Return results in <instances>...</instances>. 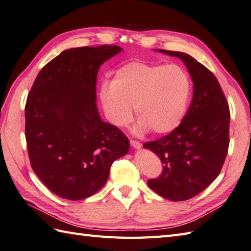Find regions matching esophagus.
<instances>
[{"label": "esophagus", "instance_id": "1", "mask_svg": "<svg viewBox=\"0 0 251 251\" xmlns=\"http://www.w3.org/2000/svg\"><path fill=\"white\" fill-rule=\"evenodd\" d=\"M130 144L133 148H135V150H140V148L142 147V144L139 142V141H135V140H131L130 141Z\"/></svg>", "mask_w": 251, "mask_h": 251}]
</instances>
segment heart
Segmentation results:
<instances>
[{"instance_id": "b5f03b06", "label": "heart", "mask_w": 251, "mask_h": 251, "mask_svg": "<svg viewBox=\"0 0 251 251\" xmlns=\"http://www.w3.org/2000/svg\"><path fill=\"white\" fill-rule=\"evenodd\" d=\"M190 92L188 75L178 66L133 61L117 70L109 88L101 89L100 101L116 126L129 124L134 107L135 133L167 134L181 125Z\"/></svg>"}]
</instances>
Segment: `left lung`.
Instances as JSON below:
<instances>
[{
  "instance_id": "left-lung-1",
  "label": "left lung",
  "mask_w": 251,
  "mask_h": 251,
  "mask_svg": "<svg viewBox=\"0 0 251 251\" xmlns=\"http://www.w3.org/2000/svg\"><path fill=\"white\" fill-rule=\"evenodd\" d=\"M158 52L180 58L191 75L192 103L175 131L143 147L160 158L162 173L147 184L169 201H187L216 180L229 144V108L214 75L191 55L173 50Z\"/></svg>"
}]
</instances>
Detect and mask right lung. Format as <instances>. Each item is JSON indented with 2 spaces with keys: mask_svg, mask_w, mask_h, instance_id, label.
<instances>
[{
  "mask_svg": "<svg viewBox=\"0 0 251 251\" xmlns=\"http://www.w3.org/2000/svg\"><path fill=\"white\" fill-rule=\"evenodd\" d=\"M117 45L65 50L41 69L25 107V141L35 175L56 195L81 201L100 191L129 140L100 119L97 73Z\"/></svg>",
  "mask_w": 251,
  "mask_h": 251,
  "instance_id": "1",
  "label": "right lung"
}]
</instances>
